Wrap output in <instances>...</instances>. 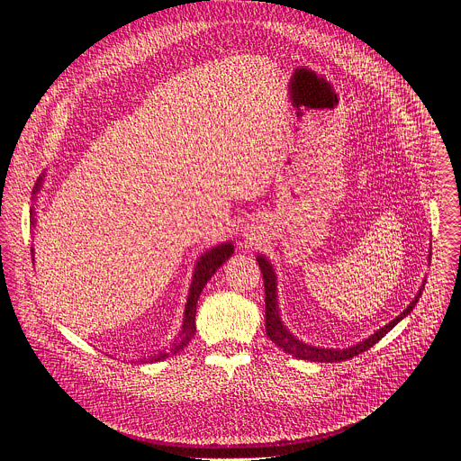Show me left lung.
<instances>
[{"label":"left lung","instance_id":"8db88e82","mask_svg":"<svg viewBox=\"0 0 461 461\" xmlns=\"http://www.w3.org/2000/svg\"><path fill=\"white\" fill-rule=\"evenodd\" d=\"M258 262V268L262 274V279H265V294H267V336L286 354L297 357V359H304V361H317V363H338V361H347L352 359L354 356L368 350L370 347H374L381 338H384L393 326H396L402 319H405L416 306V303L421 297V292L425 288L427 279H423L421 288L418 290L416 297L412 299V303L396 317L392 319L388 324L381 326L379 330H375L372 336H368L366 339L359 341L357 345H352L348 348H321V347H313L308 343H303L297 336H294L288 328L285 326L283 319H281V310H279V301H277V274L272 267V262L265 257V255H257L255 257ZM429 262H430V251H429Z\"/></svg>","mask_w":461,"mask_h":461}]
</instances>
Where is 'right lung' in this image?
Instances as JSON below:
<instances>
[{"label":"right lung","mask_w":461,"mask_h":461,"mask_svg":"<svg viewBox=\"0 0 461 461\" xmlns=\"http://www.w3.org/2000/svg\"><path fill=\"white\" fill-rule=\"evenodd\" d=\"M43 178H45V173H41L34 184V189H32V208H31V224L34 226L36 224V201H38V191L41 189L43 185ZM233 244L230 240L222 242V244H217L210 249H206L199 260H196L194 265V272H193V277H191V285H189V294H187V301H185V308H184V321H182V328L178 336L175 338V341L169 345V348L166 350H158L157 354L153 356H148V357H142L140 363H157V361H164L175 354H178L180 350H184L191 338L194 336L196 332V326H194V315H196V301L201 299V294L204 290V286L208 285V281L215 276V272L224 265V262L233 255ZM34 253V249H31ZM34 260V258H32Z\"/></svg>","instance_id":"right-lung-1"}]
</instances>
